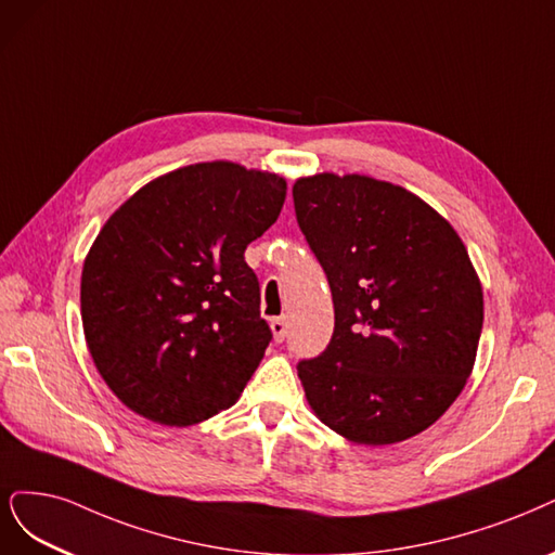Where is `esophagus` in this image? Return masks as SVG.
I'll list each match as a JSON object with an SVG mask.
<instances>
[{"mask_svg":"<svg viewBox=\"0 0 555 555\" xmlns=\"http://www.w3.org/2000/svg\"><path fill=\"white\" fill-rule=\"evenodd\" d=\"M271 333H273L275 341H282L286 337V321H284V317H278V319L271 321Z\"/></svg>","mask_w":555,"mask_h":555,"instance_id":"34e87169","label":"esophagus"}]
</instances>
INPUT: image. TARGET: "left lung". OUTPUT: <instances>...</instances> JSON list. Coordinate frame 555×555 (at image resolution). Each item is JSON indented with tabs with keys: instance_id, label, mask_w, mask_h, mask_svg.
<instances>
[{
	"instance_id": "8db88e82",
	"label": "left lung",
	"mask_w": 555,
	"mask_h": 555,
	"mask_svg": "<svg viewBox=\"0 0 555 555\" xmlns=\"http://www.w3.org/2000/svg\"><path fill=\"white\" fill-rule=\"evenodd\" d=\"M294 206L335 305L326 351L298 362L308 404L351 443L406 441L475 365L485 300L466 245L427 202L372 177H302Z\"/></svg>"
}]
</instances>
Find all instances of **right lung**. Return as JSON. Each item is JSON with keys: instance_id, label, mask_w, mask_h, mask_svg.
Here are the masks:
<instances>
[{"instance_id": "obj_1", "label": "right lung", "mask_w": 555, "mask_h": 555, "mask_svg": "<svg viewBox=\"0 0 555 555\" xmlns=\"http://www.w3.org/2000/svg\"><path fill=\"white\" fill-rule=\"evenodd\" d=\"M284 197L280 175L197 163L149 181L103 224L82 266V328L130 411L188 427L236 404L273 337L243 255Z\"/></svg>"}]
</instances>
